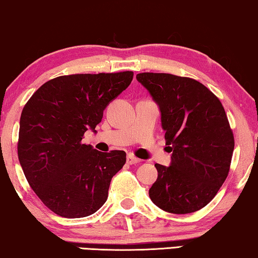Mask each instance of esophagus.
<instances>
[{
  "label": "esophagus",
  "mask_w": 258,
  "mask_h": 258,
  "mask_svg": "<svg viewBox=\"0 0 258 258\" xmlns=\"http://www.w3.org/2000/svg\"><path fill=\"white\" fill-rule=\"evenodd\" d=\"M140 162V159H138L134 157L132 154H128L127 155V164L128 165H134V164H139Z\"/></svg>",
  "instance_id": "34e87169"
}]
</instances>
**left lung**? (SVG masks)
<instances>
[{
    "label": "left lung",
    "mask_w": 258,
    "mask_h": 258,
    "mask_svg": "<svg viewBox=\"0 0 258 258\" xmlns=\"http://www.w3.org/2000/svg\"><path fill=\"white\" fill-rule=\"evenodd\" d=\"M161 112L172 162L155 164L158 179L150 198L173 214L206 207L226 181L235 146L234 134L219 98L193 78L170 74L137 75Z\"/></svg>",
    "instance_id": "1"
}]
</instances>
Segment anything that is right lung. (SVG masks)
Returning a JSON list of instances; mask_svg holds the SVG:
<instances>
[{
  "label": "right lung",
  "mask_w": 258,
  "mask_h": 258,
  "mask_svg": "<svg viewBox=\"0 0 258 258\" xmlns=\"http://www.w3.org/2000/svg\"><path fill=\"white\" fill-rule=\"evenodd\" d=\"M132 79V71L59 76L44 83L24 105L20 164L32 190L57 215L85 217L106 202L126 153H103L82 140L88 130L96 132L105 108Z\"/></svg>",
  "instance_id": "add662e5"
}]
</instances>
